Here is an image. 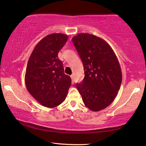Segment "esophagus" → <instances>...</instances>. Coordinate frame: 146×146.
<instances>
[{
	"mask_svg": "<svg viewBox=\"0 0 146 146\" xmlns=\"http://www.w3.org/2000/svg\"><path fill=\"white\" fill-rule=\"evenodd\" d=\"M70 77L71 78V80H72V82H74V76H73V75H71Z\"/></svg>",
	"mask_w": 146,
	"mask_h": 146,
	"instance_id": "esophagus-1",
	"label": "esophagus"
}]
</instances>
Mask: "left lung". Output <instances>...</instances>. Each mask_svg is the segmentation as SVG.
Returning a JSON list of instances; mask_svg holds the SVG:
<instances>
[{
	"label": "left lung",
	"mask_w": 146,
	"mask_h": 146,
	"mask_svg": "<svg viewBox=\"0 0 146 146\" xmlns=\"http://www.w3.org/2000/svg\"><path fill=\"white\" fill-rule=\"evenodd\" d=\"M82 60L84 78L77 88L85 106L98 112L109 106L120 88L122 73L118 59L106 41L80 33L72 38Z\"/></svg>",
	"instance_id": "1"
}]
</instances>
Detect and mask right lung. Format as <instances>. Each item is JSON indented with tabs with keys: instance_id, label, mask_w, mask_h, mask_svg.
I'll return each mask as SVG.
<instances>
[{
	"instance_id": "obj_1",
	"label": "right lung",
	"mask_w": 146,
	"mask_h": 146,
	"mask_svg": "<svg viewBox=\"0 0 146 146\" xmlns=\"http://www.w3.org/2000/svg\"><path fill=\"white\" fill-rule=\"evenodd\" d=\"M66 34L54 33L41 40L28 61L25 80L30 94L41 105L54 108L66 99L71 84L58 53L67 42Z\"/></svg>"
}]
</instances>
